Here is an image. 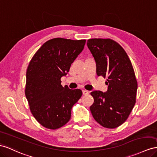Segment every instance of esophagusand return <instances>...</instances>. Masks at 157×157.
<instances>
[{
  "instance_id": "esophagus-1",
  "label": "esophagus",
  "mask_w": 157,
  "mask_h": 157,
  "mask_svg": "<svg viewBox=\"0 0 157 157\" xmlns=\"http://www.w3.org/2000/svg\"><path fill=\"white\" fill-rule=\"evenodd\" d=\"M82 93H83L84 95H88V94H89V92L88 90H82Z\"/></svg>"
}]
</instances>
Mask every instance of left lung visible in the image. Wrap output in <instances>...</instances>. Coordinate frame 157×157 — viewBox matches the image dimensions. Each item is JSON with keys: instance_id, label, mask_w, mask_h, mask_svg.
<instances>
[{"instance_id": "left-lung-1", "label": "left lung", "mask_w": 157, "mask_h": 157, "mask_svg": "<svg viewBox=\"0 0 157 157\" xmlns=\"http://www.w3.org/2000/svg\"><path fill=\"white\" fill-rule=\"evenodd\" d=\"M87 46L98 76L107 77L108 90L91 92L90 109L94 120L106 128H116L128 119L135 103L137 82L130 59L121 46L109 39H90Z\"/></svg>"}]
</instances>
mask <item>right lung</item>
I'll list each match as a JSON object with an SVG mask.
<instances>
[{
	"instance_id": "right-lung-1",
	"label": "right lung",
	"mask_w": 157,
	"mask_h": 157,
	"mask_svg": "<svg viewBox=\"0 0 157 157\" xmlns=\"http://www.w3.org/2000/svg\"><path fill=\"white\" fill-rule=\"evenodd\" d=\"M85 43V40L54 38L46 41L29 62L25 94L33 116L46 128L56 129L65 125L71 119L72 107L82 94L80 89L63 87L61 78L68 73Z\"/></svg>"
}]
</instances>
